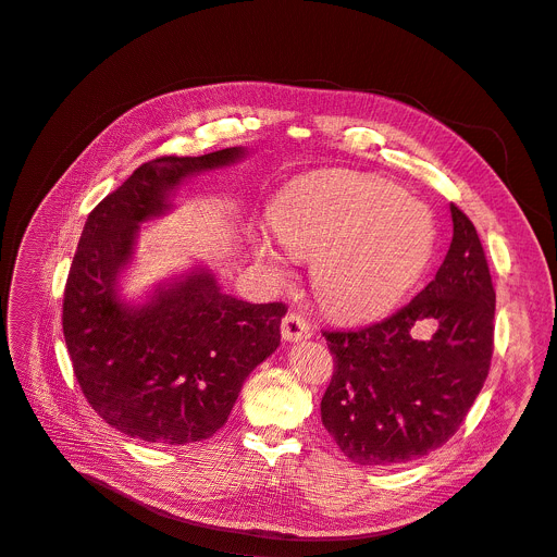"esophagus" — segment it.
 I'll return each mask as SVG.
<instances>
[{"label":"esophagus","mask_w":557,"mask_h":557,"mask_svg":"<svg viewBox=\"0 0 557 557\" xmlns=\"http://www.w3.org/2000/svg\"><path fill=\"white\" fill-rule=\"evenodd\" d=\"M281 335L287 342H301L310 337V324L304 320L299 312H287L281 324Z\"/></svg>","instance_id":"34e87169"}]
</instances>
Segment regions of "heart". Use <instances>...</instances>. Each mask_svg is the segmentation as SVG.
Listing matches in <instances>:
<instances>
[{
    "label": "heart",
    "instance_id": "obj_1",
    "mask_svg": "<svg viewBox=\"0 0 557 557\" xmlns=\"http://www.w3.org/2000/svg\"><path fill=\"white\" fill-rule=\"evenodd\" d=\"M272 231L289 256L314 260V295L342 320H372L392 310L426 268L435 243L426 206L356 172L297 183L276 201ZM253 253L272 276L287 274L268 237H258Z\"/></svg>",
    "mask_w": 557,
    "mask_h": 557
}]
</instances>
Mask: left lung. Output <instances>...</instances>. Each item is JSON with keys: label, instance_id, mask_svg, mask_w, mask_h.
Instances as JSON below:
<instances>
[{"label": "left lung", "instance_id": "1", "mask_svg": "<svg viewBox=\"0 0 557 557\" xmlns=\"http://www.w3.org/2000/svg\"><path fill=\"white\" fill-rule=\"evenodd\" d=\"M454 240L435 278L387 320L324 331L335 372L322 421L358 465H401L454 437L483 389L496 293L481 237L451 203Z\"/></svg>", "mask_w": 557, "mask_h": 557}]
</instances>
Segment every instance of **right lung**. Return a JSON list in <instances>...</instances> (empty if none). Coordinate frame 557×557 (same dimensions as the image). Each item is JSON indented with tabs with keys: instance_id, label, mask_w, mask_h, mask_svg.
<instances>
[{
	"instance_id": "1",
	"label": "right lung",
	"mask_w": 557,
	"mask_h": 557,
	"mask_svg": "<svg viewBox=\"0 0 557 557\" xmlns=\"http://www.w3.org/2000/svg\"><path fill=\"white\" fill-rule=\"evenodd\" d=\"M245 156L243 147L161 156L88 215L65 283L63 335L88 404L128 437L208 440L226 423L247 376L281 344L285 304L224 295L206 268L161 283L145 304H126L120 295L140 224L165 215L188 176Z\"/></svg>"
}]
</instances>
